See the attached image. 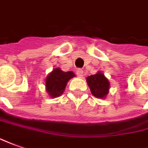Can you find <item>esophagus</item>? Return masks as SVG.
Here are the masks:
<instances>
[{"instance_id": "34e87169", "label": "esophagus", "mask_w": 148, "mask_h": 148, "mask_svg": "<svg viewBox=\"0 0 148 148\" xmlns=\"http://www.w3.org/2000/svg\"><path fill=\"white\" fill-rule=\"evenodd\" d=\"M76 73H77V76H79L80 77H82V75H83V71H82V69H77V71H76Z\"/></svg>"}]
</instances>
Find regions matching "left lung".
I'll return each instance as SVG.
<instances>
[{"mask_svg":"<svg viewBox=\"0 0 148 148\" xmlns=\"http://www.w3.org/2000/svg\"><path fill=\"white\" fill-rule=\"evenodd\" d=\"M86 81L92 95L96 98L103 99L108 94L109 81L102 73L98 72L96 74L89 76L86 77Z\"/></svg>","mask_w":148,"mask_h":148,"instance_id":"1","label":"left lung"}]
</instances>
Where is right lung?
<instances>
[{
  "label": "right lung",
  "mask_w": 148,
  "mask_h": 148,
  "mask_svg": "<svg viewBox=\"0 0 148 148\" xmlns=\"http://www.w3.org/2000/svg\"><path fill=\"white\" fill-rule=\"evenodd\" d=\"M73 77L74 74L72 71L64 72L59 68H55L46 77V90L53 98L58 97L63 93L66 83Z\"/></svg>",
  "instance_id": "1"
}]
</instances>
